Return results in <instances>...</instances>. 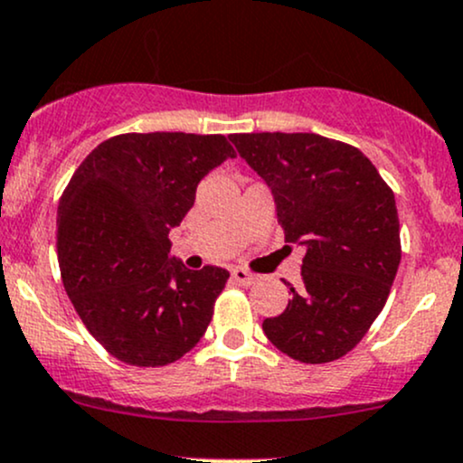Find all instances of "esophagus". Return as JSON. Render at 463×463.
Wrapping results in <instances>:
<instances>
[{
    "label": "esophagus",
    "mask_w": 463,
    "mask_h": 463,
    "mask_svg": "<svg viewBox=\"0 0 463 463\" xmlns=\"http://www.w3.org/2000/svg\"><path fill=\"white\" fill-rule=\"evenodd\" d=\"M232 279L236 284H241V287H251L253 282H256V275L245 271V269H233L232 271Z\"/></svg>",
    "instance_id": "1"
}]
</instances>
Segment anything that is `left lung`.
Returning a JSON list of instances; mask_svg holds the SVG:
<instances>
[{"label": "left lung", "mask_w": 463, "mask_h": 463, "mask_svg": "<svg viewBox=\"0 0 463 463\" xmlns=\"http://www.w3.org/2000/svg\"><path fill=\"white\" fill-rule=\"evenodd\" d=\"M238 155L271 190L287 242L306 249L287 310L264 319L279 352L330 363L365 336L400 264L393 192L361 150L317 133H236Z\"/></svg>", "instance_id": "8db88e82"}]
</instances>
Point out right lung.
Here are the masks:
<instances>
[{"label": "right lung", "instance_id": "right-lung-1", "mask_svg": "<svg viewBox=\"0 0 463 463\" xmlns=\"http://www.w3.org/2000/svg\"><path fill=\"white\" fill-rule=\"evenodd\" d=\"M222 135L127 133L98 144L59 203V264L82 324L128 365L162 367L201 341L230 271H190L168 233L203 176L233 159Z\"/></svg>", "mask_w": 463, "mask_h": 463}]
</instances>
